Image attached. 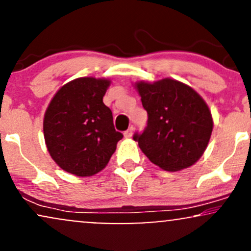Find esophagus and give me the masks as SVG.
Segmentation results:
<instances>
[{
    "instance_id": "esophagus-1",
    "label": "esophagus",
    "mask_w": 251,
    "mask_h": 251,
    "mask_svg": "<svg viewBox=\"0 0 251 251\" xmlns=\"http://www.w3.org/2000/svg\"><path fill=\"white\" fill-rule=\"evenodd\" d=\"M124 135H125V138H131L132 135H133V127H129L127 131H125L124 132Z\"/></svg>"
}]
</instances>
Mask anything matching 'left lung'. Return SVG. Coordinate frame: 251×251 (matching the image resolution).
<instances>
[{"mask_svg": "<svg viewBox=\"0 0 251 251\" xmlns=\"http://www.w3.org/2000/svg\"><path fill=\"white\" fill-rule=\"evenodd\" d=\"M149 116L148 127L133 139L152 163L165 171L190 168L203 155L214 127L211 112L194 88L178 80L138 81Z\"/></svg>", "mask_w": 251, "mask_h": 251, "instance_id": "left-lung-1", "label": "left lung"}]
</instances>
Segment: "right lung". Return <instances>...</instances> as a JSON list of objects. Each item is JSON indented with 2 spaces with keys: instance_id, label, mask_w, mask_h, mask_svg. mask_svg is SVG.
Here are the masks:
<instances>
[{
  "instance_id": "1",
  "label": "right lung",
  "mask_w": 251,
  "mask_h": 251,
  "mask_svg": "<svg viewBox=\"0 0 251 251\" xmlns=\"http://www.w3.org/2000/svg\"><path fill=\"white\" fill-rule=\"evenodd\" d=\"M109 79L77 77L63 85L43 118V135L50 157L66 172L91 177L107 165L123 138L102 101Z\"/></svg>"
}]
</instances>
